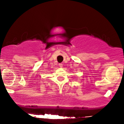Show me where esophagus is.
Listing matches in <instances>:
<instances>
[{
    "label": "esophagus",
    "instance_id": "esophagus-1",
    "mask_svg": "<svg viewBox=\"0 0 124 124\" xmlns=\"http://www.w3.org/2000/svg\"><path fill=\"white\" fill-rule=\"evenodd\" d=\"M59 66L61 68H62V67H63V64H62V63H59Z\"/></svg>",
    "mask_w": 124,
    "mask_h": 124
}]
</instances>
